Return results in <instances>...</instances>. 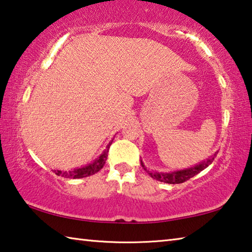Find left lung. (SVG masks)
Instances as JSON below:
<instances>
[{"mask_svg": "<svg viewBox=\"0 0 252 252\" xmlns=\"http://www.w3.org/2000/svg\"><path fill=\"white\" fill-rule=\"evenodd\" d=\"M217 156V152L213 155L212 157L209 158L206 161L201 162L197 165H194L192 168L189 169H185V170H179V171H173V172H169V173H162V172H151L147 170V168L144 167L143 162L141 161V164L143 169L146 170L148 174H150V177L156 179L158 181L164 182V183H170V185H176V183H182L187 180H189L190 178L194 177L195 174H198L199 172H201L202 170L206 169L209 164L212 163V161L215 160V158Z\"/></svg>", "mask_w": 252, "mask_h": 252, "instance_id": "1", "label": "left lung"}]
</instances>
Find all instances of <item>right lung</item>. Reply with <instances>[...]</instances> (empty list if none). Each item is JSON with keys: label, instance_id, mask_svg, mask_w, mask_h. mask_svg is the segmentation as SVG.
I'll list each match as a JSON object with an SVG mask.
<instances>
[{"label": "right lung", "instance_id": "1", "mask_svg": "<svg viewBox=\"0 0 252 252\" xmlns=\"http://www.w3.org/2000/svg\"><path fill=\"white\" fill-rule=\"evenodd\" d=\"M111 141L109 143V146L106 147L105 150L103 151V153L99 157L96 158V159L92 162V163L88 164V165H84V167H81L78 169H74V170H70V171H60V170H54L55 174H58V176H61L63 178H69V179H80V178H85V177H89V176H92V174L96 173L97 171H100V170L103 168V165L106 161V158H108V152H109V148L111 146Z\"/></svg>", "mask_w": 252, "mask_h": 252}]
</instances>
